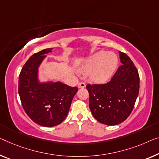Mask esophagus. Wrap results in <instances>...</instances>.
<instances>
[{
  "label": "esophagus",
  "mask_w": 159,
  "mask_h": 159,
  "mask_svg": "<svg viewBox=\"0 0 159 159\" xmlns=\"http://www.w3.org/2000/svg\"><path fill=\"white\" fill-rule=\"evenodd\" d=\"M86 87V84L84 82H80L79 84H78V88H85Z\"/></svg>",
  "instance_id": "34e87169"
}]
</instances>
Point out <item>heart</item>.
Listing matches in <instances>:
<instances>
[{
  "label": "heart",
  "instance_id": "obj_1",
  "mask_svg": "<svg viewBox=\"0 0 159 159\" xmlns=\"http://www.w3.org/2000/svg\"><path fill=\"white\" fill-rule=\"evenodd\" d=\"M118 59L116 54L100 51L87 59L80 67L83 72H90L93 80L103 82L109 79L116 70Z\"/></svg>",
  "mask_w": 159,
  "mask_h": 159
}]
</instances>
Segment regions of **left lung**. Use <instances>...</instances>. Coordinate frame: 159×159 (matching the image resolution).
<instances>
[{"mask_svg": "<svg viewBox=\"0 0 159 159\" xmlns=\"http://www.w3.org/2000/svg\"><path fill=\"white\" fill-rule=\"evenodd\" d=\"M118 53L122 65L110 81L86 86L92 115L108 125L119 124L129 116L139 92L138 70L126 54Z\"/></svg>", "mask_w": 159, "mask_h": 159, "instance_id": "obj_1", "label": "left lung"}]
</instances>
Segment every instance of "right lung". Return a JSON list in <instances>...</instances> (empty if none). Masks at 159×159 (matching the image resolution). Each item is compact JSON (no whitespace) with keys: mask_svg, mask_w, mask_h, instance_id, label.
Returning <instances> with one entry per match:
<instances>
[{"mask_svg":"<svg viewBox=\"0 0 159 159\" xmlns=\"http://www.w3.org/2000/svg\"><path fill=\"white\" fill-rule=\"evenodd\" d=\"M53 48H46L31 56L19 75L18 93L23 108L35 124L45 127L60 124L67 116L77 87L60 81L39 80V68Z\"/></svg>","mask_w":159,"mask_h":159,"instance_id":"add662e5","label":"right lung"}]
</instances>
